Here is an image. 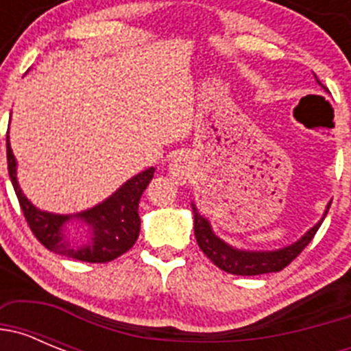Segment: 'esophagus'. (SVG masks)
Segmentation results:
<instances>
[{
  "mask_svg": "<svg viewBox=\"0 0 351 351\" xmlns=\"http://www.w3.org/2000/svg\"><path fill=\"white\" fill-rule=\"evenodd\" d=\"M191 160L188 154H176V156L170 160L169 163V173H170V178L173 179V181L178 182V184H184L188 179H190L191 176Z\"/></svg>",
  "mask_w": 351,
  "mask_h": 351,
  "instance_id": "1",
  "label": "esophagus"
}]
</instances>
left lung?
Wrapping results in <instances>:
<instances>
[{"instance_id":"obj_1","label":"left lung","mask_w":351,"mask_h":351,"mask_svg":"<svg viewBox=\"0 0 351 351\" xmlns=\"http://www.w3.org/2000/svg\"><path fill=\"white\" fill-rule=\"evenodd\" d=\"M316 82L320 84L324 88V84L318 80V77L315 75ZM325 89V88H324ZM327 206L324 216L318 219V223L309 228L306 234L300 239H297L295 243L288 244V246L280 247V250H241V247H235L232 244H228L226 241H223L221 237L214 234L213 226H210L209 219L204 218L202 214L198 213L195 202H191V209H193V219H195V237H197V243L200 246V250L206 253L207 258L219 267L221 271L230 272L235 276H258V274H267V272H278L281 269H285L291 260L299 255L304 247L311 243V239L315 237V234L320 228L322 221L325 219L328 213Z\"/></svg>"}]
</instances>
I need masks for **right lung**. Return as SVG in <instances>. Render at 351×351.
Masks as SVG:
<instances>
[{
    "label": "right lung",
    "instance_id": "right-lung-1",
    "mask_svg": "<svg viewBox=\"0 0 351 351\" xmlns=\"http://www.w3.org/2000/svg\"><path fill=\"white\" fill-rule=\"evenodd\" d=\"M6 160H8V176L27 225L49 251L82 262L105 263L126 253L135 244L141 232L138 200L153 179L154 167H149L137 176H133L110 197L105 198L104 202L80 213L58 214L33 206L21 190L17 179V160L12 153L8 135H6ZM73 221L86 226L88 243L73 245L69 241L66 228Z\"/></svg>",
    "mask_w": 351,
    "mask_h": 351
}]
</instances>
